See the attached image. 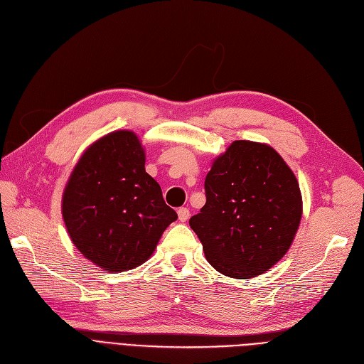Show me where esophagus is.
Listing matches in <instances>:
<instances>
[{"label": "esophagus", "instance_id": "esophagus-1", "mask_svg": "<svg viewBox=\"0 0 364 364\" xmlns=\"http://www.w3.org/2000/svg\"><path fill=\"white\" fill-rule=\"evenodd\" d=\"M189 218H191L189 208H187V207H180V208H178V219H180L181 222H186Z\"/></svg>", "mask_w": 364, "mask_h": 364}]
</instances>
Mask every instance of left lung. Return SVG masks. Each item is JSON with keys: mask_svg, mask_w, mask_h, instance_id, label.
Instances as JSON below:
<instances>
[{"mask_svg": "<svg viewBox=\"0 0 364 364\" xmlns=\"http://www.w3.org/2000/svg\"><path fill=\"white\" fill-rule=\"evenodd\" d=\"M205 205L189 224L218 272L246 279L284 257L302 215L299 184L278 152L236 140L207 173Z\"/></svg>", "mask_w": 364, "mask_h": 364, "instance_id": "left-lung-1", "label": "left lung"}]
</instances>
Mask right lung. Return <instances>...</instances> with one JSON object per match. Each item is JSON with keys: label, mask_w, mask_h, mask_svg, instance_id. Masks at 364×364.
Returning a JSON list of instances; mask_svg holds the SVG:
<instances>
[{"label": "right lung", "mask_w": 364, "mask_h": 364, "mask_svg": "<svg viewBox=\"0 0 364 364\" xmlns=\"http://www.w3.org/2000/svg\"><path fill=\"white\" fill-rule=\"evenodd\" d=\"M62 212L78 251L107 272L145 263L178 218L145 172V152L132 132L110 133L87 148L68 181Z\"/></svg>", "instance_id": "obj_1"}]
</instances>
